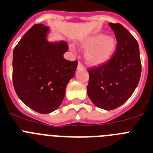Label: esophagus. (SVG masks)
<instances>
[{"label": "esophagus", "instance_id": "obj_1", "mask_svg": "<svg viewBox=\"0 0 153 153\" xmlns=\"http://www.w3.org/2000/svg\"><path fill=\"white\" fill-rule=\"evenodd\" d=\"M84 68H85L84 66L82 65L80 63V62H78V67H77V69H78V70H83V69H84Z\"/></svg>", "mask_w": 153, "mask_h": 153}]
</instances>
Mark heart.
<instances>
[{"instance_id":"b5f03b06","label":"heart","mask_w":153,"mask_h":153,"mask_svg":"<svg viewBox=\"0 0 153 153\" xmlns=\"http://www.w3.org/2000/svg\"><path fill=\"white\" fill-rule=\"evenodd\" d=\"M79 45L85 51V59L88 65H100L108 62L115 53L117 42L112 36L95 34L82 39Z\"/></svg>"}]
</instances>
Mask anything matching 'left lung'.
<instances>
[{
    "mask_svg": "<svg viewBox=\"0 0 153 153\" xmlns=\"http://www.w3.org/2000/svg\"><path fill=\"white\" fill-rule=\"evenodd\" d=\"M117 41L108 62L88 70L87 94L93 104L105 110L118 108L129 99L139 84L142 66L137 41L120 24L109 23Z\"/></svg>",
    "mask_w": 153,
    "mask_h": 153,
    "instance_id": "1",
    "label": "left lung"
}]
</instances>
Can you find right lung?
<instances>
[{"mask_svg": "<svg viewBox=\"0 0 153 153\" xmlns=\"http://www.w3.org/2000/svg\"><path fill=\"white\" fill-rule=\"evenodd\" d=\"M51 29L43 24L25 33L13 51V84L19 99L42 114L61 105L65 89L74 77L78 62L65 60V41L49 42Z\"/></svg>", "mask_w": 153, "mask_h": 153, "instance_id": "1", "label": "right lung"}]
</instances>
